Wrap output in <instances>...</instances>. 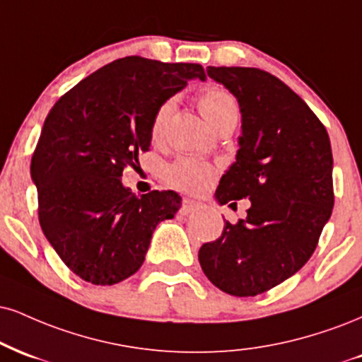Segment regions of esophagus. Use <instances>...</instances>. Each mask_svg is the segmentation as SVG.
Listing matches in <instances>:
<instances>
[{"mask_svg": "<svg viewBox=\"0 0 362 362\" xmlns=\"http://www.w3.org/2000/svg\"><path fill=\"white\" fill-rule=\"evenodd\" d=\"M199 209H200L199 202H195V200H192V199H184V202H182L180 212H182V214H190V212L199 211Z\"/></svg>", "mask_w": 362, "mask_h": 362, "instance_id": "34e87169", "label": "esophagus"}]
</instances>
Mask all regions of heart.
<instances>
[{"instance_id":"heart-1","label":"heart","mask_w":362,"mask_h":362,"mask_svg":"<svg viewBox=\"0 0 362 362\" xmlns=\"http://www.w3.org/2000/svg\"><path fill=\"white\" fill-rule=\"evenodd\" d=\"M173 106H175V101L167 99L156 107L150 126V134L155 141L162 139ZM199 110L214 129H219L221 126L228 123H238L239 106L236 99L221 87H212L199 95ZM214 175L216 170L212 165L195 158H177L175 162L168 163L163 172L165 182L170 187L190 194H197L206 189L214 180Z\"/></svg>"}]
</instances>
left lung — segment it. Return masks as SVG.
<instances>
[{"label": "left lung", "instance_id": "obj_1", "mask_svg": "<svg viewBox=\"0 0 362 362\" xmlns=\"http://www.w3.org/2000/svg\"><path fill=\"white\" fill-rule=\"evenodd\" d=\"M238 99L236 162L216 190L219 204L250 199L246 219L226 221L199 250L206 276L234 297L280 285L310 259L334 207L332 150L325 126L285 82L255 67H207Z\"/></svg>", "mask_w": 362, "mask_h": 362}]
</instances>
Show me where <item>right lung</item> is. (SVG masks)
I'll return each instance as SVG.
<instances>
[{"label":"right lung","instance_id":"add662e5","mask_svg":"<svg viewBox=\"0 0 362 362\" xmlns=\"http://www.w3.org/2000/svg\"><path fill=\"white\" fill-rule=\"evenodd\" d=\"M197 77L206 81L199 64L124 57L74 86L45 117L30 167L38 221L82 280L115 285L134 275L156 226L180 207L173 190L138 197L121 175L150 150L156 107Z\"/></svg>","mask_w":362,"mask_h":362}]
</instances>
